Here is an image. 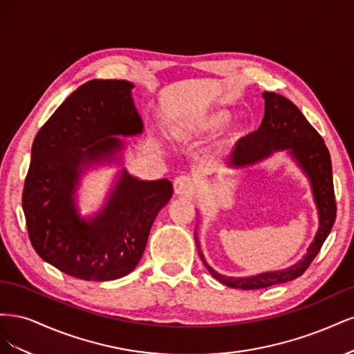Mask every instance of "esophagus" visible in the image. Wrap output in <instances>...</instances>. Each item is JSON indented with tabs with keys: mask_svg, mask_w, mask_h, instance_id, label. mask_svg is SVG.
Returning a JSON list of instances; mask_svg holds the SVG:
<instances>
[{
	"mask_svg": "<svg viewBox=\"0 0 354 354\" xmlns=\"http://www.w3.org/2000/svg\"><path fill=\"white\" fill-rule=\"evenodd\" d=\"M196 185L189 176H180L174 180V194L178 196H189L195 194Z\"/></svg>",
	"mask_w": 354,
	"mask_h": 354,
	"instance_id": "esophagus-1",
	"label": "esophagus"
}]
</instances>
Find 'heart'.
<instances>
[{
	"instance_id": "heart-1",
	"label": "heart",
	"mask_w": 354,
	"mask_h": 354,
	"mask_svg": "<svg viewBox=\"0 0 354 354\" xmlns=\"http://www.w3.org/2000/svg\"><path fill=\"white\" fill-rule=\"evenodd\" d=\"M230 118L232 113L227 109H212L192 115L171 124L168 127V136L177 142H187L217 131L230 121Z\"/></svg>"
}]
</instances>
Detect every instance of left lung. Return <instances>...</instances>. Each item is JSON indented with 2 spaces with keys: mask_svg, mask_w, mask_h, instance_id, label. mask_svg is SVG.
<instances>
[{
  "mask_svg": "<svg viewBox=\"0 0 354 354\" xmlns=\"http://www.w3.org/2000/svg\"><path fill=\"white\" fill-rule=\"evenodd\" d=\"M263 99L264 118L261 125L259 130L241 138L236 143V147L227 159V165L229 168H246L261 162L276 152H286L310 181L317 208L319 227L301 260L282 270L245 277L226 276L214 270L201 251L198 233L195 232L198 252L208 272L223 285L239 289L267 288L301 276L322 248L337 216L332 164L324 138L308 124L297 106L283 95L264 91Z\"/></svg>",
  "mask_w": 354,
  "mask_h": 354,
  "instance_id": "left-lung-1",
  "label": "left lung"
}]
</instances>
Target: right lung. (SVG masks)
I'll return each instance as SVG.
<instances>
[{
    "mask_svg": "<svg viewBox=\"0 0 354 354\" xmlns=\"http://www.w3.org/2000/svg\"><path fill=\"white\" fill-rule=\"evenodd\" d=\"M125 80H93L63 102L30 151L22 207L29 239L48 264L82 281H113L136 269L168 201L167 178L140 180L122 168L103 207L82 217L77 190L88 169L122 164L124 138L143 133Z\"/></svg>",
    "mask_w": 354,
    "mask_h": 354,
    "instance_id": "add662e5",
    "label": "right lung"
}]
</instances>
